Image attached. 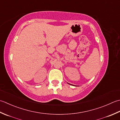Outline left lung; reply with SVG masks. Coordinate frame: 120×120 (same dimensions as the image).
I'll list each match as a JSON object with an SVG mask.
<instances>
[{
    "instance_id": "8db88e82",
    "label": "left lung",
    "mask_w": 120,
    "mask_h": 120,
    "mask_svg": "<svg viewBox=\"0 0 120 120\" xmlns=\"http://www.w3.org/2000/svg\"><path fill=\"white\" fill-rule=\"evenodd\" d=\"M68 84H69V83H68Z\"/></svg>"
}]
</instances>
